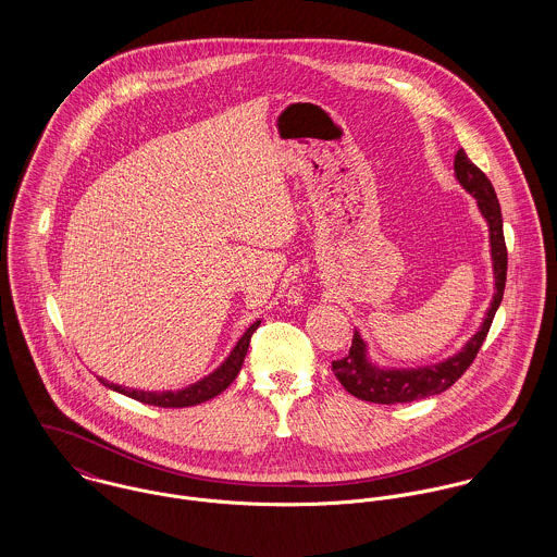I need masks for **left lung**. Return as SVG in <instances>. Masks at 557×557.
Wrapping results in <instances>:
<instances>
[{"label":"left lung","mask_w":557,"mask_h":557,"mask_svg":"<svg viewBox=\"0 0 557 557\" xmlns=\"http://www.w3.org/2000/svg\"><path fill=\"white\" fill-rule=\"evenodd\" d=\"M455 173L461 186L476 197L478 208L488 223V239H491V257L495 272V296L486 311L480 330L470 338V343L453 358L440 364L422 367V369H400L386 371L377 369L367 360V345L358 332H354V341L349 354L341 360L332 362V373L343 384V388L354 397L393 405V403H411L418 398L433 397L448 391L474 362V358L488 334V327L495 318V311L504 298L506 287V268H508V250L502 227V210L491 180L468 159L466 150H459L455 157Z\"/></svg>","instance_id":"obj_1"}]
</instances>
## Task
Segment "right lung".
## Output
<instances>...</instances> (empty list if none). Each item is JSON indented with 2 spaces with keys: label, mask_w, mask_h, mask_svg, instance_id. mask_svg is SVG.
I'll list each match as a JSON object with an SVG mask.
<instances>
[{
  "label": "right lung",
  "mask_w": 557,
  "mask_h": 557,
  "mask_svg": "<svg viewBox=\"0 0 557 557\" xmlns=\"http://www.w3.org/2000/svg\"><path fill=\"white\" fill-rule=\"evenodd\" d=\"M261 321H255L238 341V345L234 347V351L227 356V360L208 377H203L201 382L184 388V391H177V393H144V391H131V388H122L117 384H109L104 382L102 377H98L107 388L115 391V393H122L126 397L135 398V400H141V403H148V405H157V407H190V405H199L203 400H210V398L221 395L236 377H238L239 369H242V362H244V356L248 351V343H250V336L252 332L259 327Z\"/></svg>",
  "instance_id": "add662e5"
}]
</instances>
